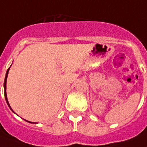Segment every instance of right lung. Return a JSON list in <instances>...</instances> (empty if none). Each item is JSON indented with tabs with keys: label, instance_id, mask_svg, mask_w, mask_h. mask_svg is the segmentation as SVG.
<instances>
[{
	"label": "right lung",
	"instance_id": "1",
	"mask_svg": "<svg viewBox=\"0 0 147 147\" xmlns=\"http://www.w3.org/2000/svg\"><path fill=\"white\" fill-rule=\"evenodd\" d=\"M9 68L8 69H7V73H6V76H5V80H4V96H5V98H6V101H7V105H8V106L9 107V108H10L11 110H12V108H11L10 105H9V102L8 100H7V92H6V88H7V76H8V72H9ZM13 111V110H12ZM27 121V120H26ZM29 122V121H28ZM29 123H31V122H29Z\"/></svg>",
	"mask_w": 147,
	"mask_h": 147
}]
</instances>
